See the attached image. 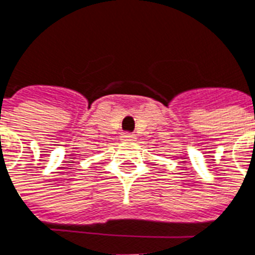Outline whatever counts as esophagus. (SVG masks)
<instances>
[{
  "mask_svg": "<svg viewBox=\"0 0 255 255\" xmlns=\"http://www.w3.org/2000/svg\"><path fill=\"white\" fill-rule=\"evenodd\" d=\"M134 135L130 133H124L122 134V141H126V142H130V141H134Z\"/></svg>",
  "mask_w": 255,
  "mask_h": 255,
  "instance_id": "esophagus-1",
  "label": "esophagus"
}]
</instances>
